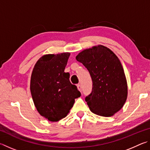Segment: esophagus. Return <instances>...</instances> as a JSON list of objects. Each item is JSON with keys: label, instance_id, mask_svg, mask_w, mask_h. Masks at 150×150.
<instances>
[{"label": "esophagus", "instance_id": "obj_1", "mask_svg": "<svg viewBox=\"0 0 150 150\" xmlns=\"http://www.w3.org/2000/svg\"><path fill=\"white\" fill-rule=\"evenodd\" d=\"M77 87L78 90L79 91H81V85H80V84L77 85Z\"/></svg>", "mask_w": 150, "mask_h": 150}]
</instances>
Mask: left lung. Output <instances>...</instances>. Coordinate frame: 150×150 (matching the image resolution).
I'll return each instance as SVG.
<instances>
[{"instance_id":"8db88e82","label":"left lung","mask_w":150,"mask_h":150,"mask_svg":"<svg viewBox=\"0 0 150 150\" xmlns=\"http://www.w3.org/2000/svg\"><path fill=\"white\" fill-rule=\"evenodd\" d=\"M76 59L88 69L93 89L85 101L96 115L109 117L123 107L128 96V85L120 60L112 51L103 45L81 52Z\"/></svg>"}]
</instances>
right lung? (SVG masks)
<instances>
[{
  "instance_id": "obj_1",
  "label": "right lung",
  "mask_w": 150,
  "mask_h": 150,
  "mask_svg": "<svg viewBox=\"0 0 150 150\" xmlns=\"http://www.w3.org/2000/svg\"><path fill=\"white\" fill-rule=\"evenodd\" d=\"M70 53L45 54L37 61L30 79V91L38 112L51 122L65 118L81 93L65 73Z\"/></svg>"
}]
</instances>
